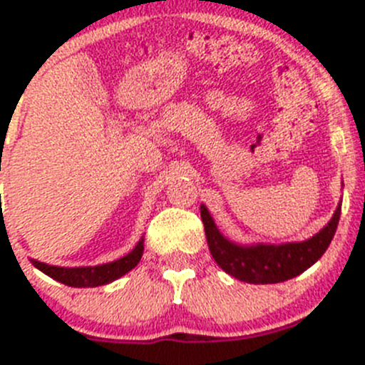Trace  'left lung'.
Returning <instances> with one entry per match:
<instances>
[{"label":"left lung","mask_w":365,"mask_h":365,"mask_svg":"<svg viewBox=\"0 0 365 365\" xmlns=\"http://www.w3.org/2000/svg\"><path fill=\"white\" fill-rule=\"evenodd\" d=\"M341 201L336 206L331 221L322 228L318 234L305 241H292V243H252L241 245L230 241L215 227L214 217L208 208L201 205V219L205 222L206 241L210 248L212 257L227 274L235 279L254 285H267V283H282L296 278L302 272L312 267L324 256L331 240L334 237L338 221H340Z\"/></svg>","instance_id":"left-lung-1"}]
</instances>
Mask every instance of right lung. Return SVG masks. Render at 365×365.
Returning <instances> with one entry per match:
<instances>
[{"instance_id":"right-lung-1","label":"right lung","mask_w":365,"mask_h":365,"mask_svg":"<svg viewBox=\"0 0 365 365\" xmlns=\"http://www.w3.org/2000/svg\"><path fill=\"white\" fill-rule=\"evenodd\" d=\"M143 252L144 237H140L130 254H125L124 257L111 261V263H102V265L95 267H56L47 265V263H41V261L36 259H31V263L38 270L47 274L49 278L56 279V282L63 283V285L83 289V287L108 285V283L122 278L124 274H128L131 269H135L138 265V261L143 257Z\"/></svg>"}]
</instances>
